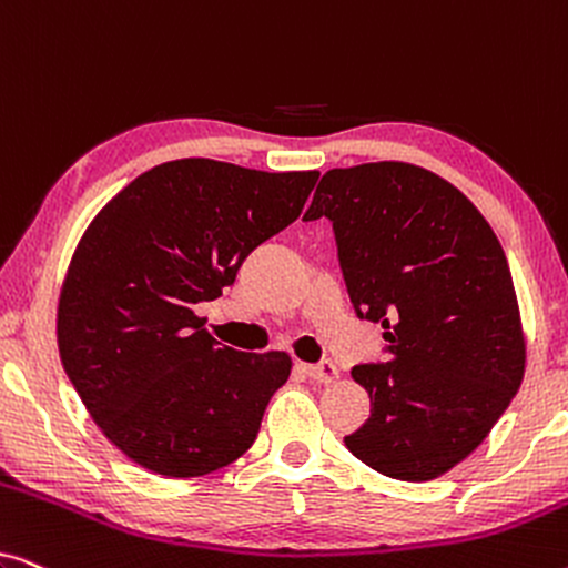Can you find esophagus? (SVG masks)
Here are the masks:
<instances>
[{"instance_id": "obj_1", "label": "esophagus", "mask_w": 568, "mask_h": 568, "mask_svg": "<svg viewBox=\"0 0 568 568\" xmlns=\"http://www.w3.org/2000/svg\"><path fill=\"white\" fill-rule=\"evenodd\" d=\"M305 372L310 379H315V383H323V385H331L338 379V367L333 362H321V364H305Z\"/></svg>"}]
</instances>
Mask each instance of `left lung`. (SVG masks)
<instances>
[{"instance_id":"1","label":"left lung","mask_w":568,"mask_h":568,"mask_svg":"<svg viewBox=\"0 0 568 568\" xmlns=\"http://www.w3.org/2000/svg\"><path fill=\"white\" fill-rule=\"evenodd\" d=\"M328 216L356 315L383 323L387 362L352 377L372 414L348 453L398 480L463 463L525 375L507 255L484 214L445 178L408 162L336 168L305 220Z\"/></svg>"}]
</instances>
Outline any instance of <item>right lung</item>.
<instances>
[{
	"label": "right lung",
	"mask_w": 568,
	"mask_h": 568,
	"mask_svg": "<svg viewBox=\"0 0 568 568\" xmlns=\"http://www.w3.org/2000/svg\"><path fill=\"white\" fill-rule=\"evenodd\" d=\"M317 175L162 162L84 230L61 286L59 354L92 422L136 465L206 476L258 437L290 354L222 346L193 307L220 297L247 255L297 220Z\"/></svg>",
	"instance_id": "right-lung-1"
}]
</instances>
